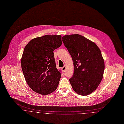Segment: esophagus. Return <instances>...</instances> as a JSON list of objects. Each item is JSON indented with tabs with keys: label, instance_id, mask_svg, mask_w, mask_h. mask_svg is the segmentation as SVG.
I'll list each match as a JSON object with an SVG mask.
<instances>
[{
	"label": "esophagus",
	"instance_id": "1",
	"mask_svg": "<svg viewBox=\"0 0 124 124\" xmlns=\"http://www.w3.org/2000/svg\"><path fill=\"white\" fill-rule=\"evenodd\" d=\"M66 69V66L65 65L63 67H62V68H61V70H62V71L63 72H64L65 71Z\"/></svg>",
	"mask_w": 124,
	"mask_h": 124
}]
</instances>
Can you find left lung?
<instances>
[{"label":"left lung","instance_id":"8db88e82","mask_svg":"<svg viewBox=\"0 0 124 124\" xmlns=\"http://www.w3.org/2000/svg\"><path fill=\"white\" fill-rule=\"evenodd\" d=\"M62 39L73 61L74 74L69 79L73 89L80 95L91 94L103 77L105 63L100 49L94 42L78 34L65 35Z\"/></svg>","mask_w":124,"mask_h":124}]
</instances>
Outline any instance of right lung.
<instances>
[{
  "instance_id": "right-lung-1",
  "label": "right lung",
  "mask_w": 124,
  "mask_h": 124,
  "mask_svg": "<svg viewBox=\"0 0 124 124\" xmlns=\"http://www.w3.org/2000/svg\"><path fill=\"white\" fill-rule=\"evenodd\" d=\"M61 45V36L45 35L32 39L25 46L21 68L28 85L35 92L46 95L57 88L61 74L56 68L53 51Z\"/></svg>"
}]
</instances>
